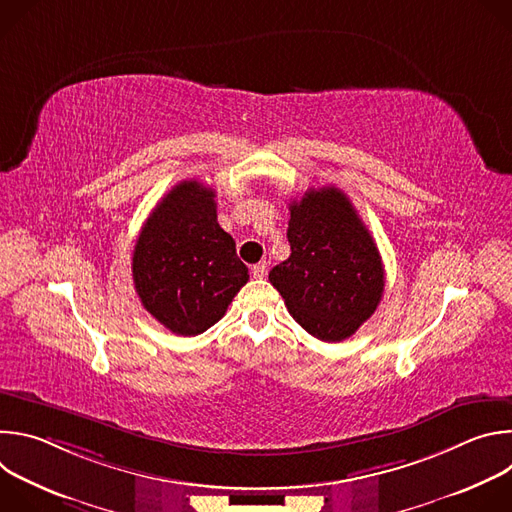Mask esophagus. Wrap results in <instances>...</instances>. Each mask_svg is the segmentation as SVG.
Segmentation results:
<instances>
[{
  "mask_svg": "<svg viewBox=\"0 0 512 512\" xmlns=\"http://www.w3.org/2000/svg\"><path fill=\"white\" fill-rule=\"evenodd\" d=\"M251 275H253L255 279H263V277L267 275V263H265V261L255 263V265L251 267Z\"/></svg>",
  "mask_w": 512,
  "mask_h": 512,
  "instance_id": "obj_1",
  "label": "esophagus"
}]
</instances>
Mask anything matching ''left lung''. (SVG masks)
Here are the masks:
<instances>
[{
  "mask_svg": "<svg viewBox=\"0 0 512 512\" xmlns=\"http://www.w3.org/2000/svg\"><path fill=\"white\" fill-rule=\"evenodd\" d=\"M291 255L269 271L294 320L324 342L352 336L381 304L385 269L369 229L336 186L289 204Z\"/></svg>",
  "mask_w": 512,
  "mask_h": 512,
  "instance_id": "1",
  "label": "left lung"
}]
</instances>
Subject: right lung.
I'll use <instances>...</instances> for the list:
<instances>
[{
  "instance_id": "1",
  "label": "right lung",
  "mask_w": 512,
  "mask_h": 512,
  "mask_svg": "<svg viewBox=\"0 0 512 512\" xmlns=\"http://www.w3.org/2000/svg\"><path fill=\"white\" fill-rule=\"evenodd\" d=\"M214 190L176 184L143 223L133 249L137 296L162 326L196 336L221 320L249 279L235 241L216 221Z\"/></svg>"
}]
</instances>
